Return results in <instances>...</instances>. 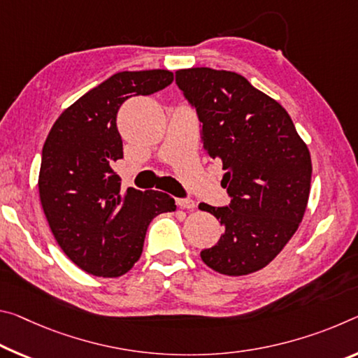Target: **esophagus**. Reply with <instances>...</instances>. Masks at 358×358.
Returning <instances> with one entry per match:
<instances>
[{"instance_id":"34e87169","label":"esophagus","mask_w":358,"mask_h":358,"mask_svg":"<svg viewBox=\"0 0 358 358\" xmlns=\"http://www.w3.org/2000/svg\"><path fill=\"white\" fill-rule=\"evenodd\" d=\"M178 206L185 210H194L196 208V202L191 199H178Z\"/></svg>"}]
</instances>
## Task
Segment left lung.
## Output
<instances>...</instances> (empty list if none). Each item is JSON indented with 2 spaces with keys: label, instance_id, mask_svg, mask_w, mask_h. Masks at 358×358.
<instances>
[{
  "label": "left lung",
  "instance_id": "8db88e82",
  "mask_svg": "<svg viewBox=\"0 0 358 358\" xmlns=\"http://www.w3.org/2000/svg\"><path fill=\"white\" fill-rule=\"evenodd\" d=\"M175 81L196 106L203 146L223 164L221 186L231 196L228 207L199 206L224 226L201 258L220 274H252L299 228L310 192L309 148L285 108L237 73L185 68Z\"/></svg>",
  "mask_w": 358,
  "mask_h": 358
}]
</instances>
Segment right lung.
<instances>
[{
	"label": "right lung",
	"instance_id": "1",
	"mask_svg": "<svg viewBox=\"0 0 358 358\" xmlns=\"http://www.w3.org/2000/svg\"><path fill=\"white\" fill-rule=\"evenodd\" d=\"M172 81L169 70L116 73L68 106L44 141L38 177L44 215L62 250L87 274H126L143 252L151 220L177 210L166 192L122 189L113 170L122 157L119 106Z\"/></svg>",
	"mask_w": 358,
	"mask_h": 358
}]
</instances>
